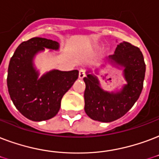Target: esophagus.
I'll return each instance as SVG.
<instances>
[{
	"label": "esophagus",
	"mask_w": 159,
	"mask_h": 159,
	"mask_svg": "<svg viewBox=\"0 0 159 159\" xmlns=\"http://www.w3.org/2000/svg\"><path fill=\"white\" fill-rule=\"evenodd\" d=\"M86 76V71L84 69H80L79 70V78H83Z\"/></svg>",
	"instance_id": "34e87169"
}]
</instances>
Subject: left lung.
<instances>
[{"mask_svg": "<svg viewBox=\"0 0 159 159\" xmlns=\"http://www.w3.org/2000/svg\"><path fill=\"white\" fill-rule=\"evenodd\" d=\"M109 59L125 66L124 75L128 84L117 93H106L99 87L98 78L88 74L83 78L85 112L92 119L110 123L125 115L141 94L146 65L143 53L129 42L120 43Z\"/></svg>", "mask_w": 159, "mask_h": 159, "instance_id": "8db88e82", "label": "left lung"}]
</instances>
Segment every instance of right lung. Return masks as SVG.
Masks as SVG:
<instances>
[{
    "mask_svg": "<svg viewBox=\"0 0 159 159\" xmlns=\"http://www.w3.org/2000/svg\"><path fill=\"white\" fill-rule=\"evenodd\" d=\"M57 50V42L33 37L21 42L10 60L7 88L11 99L21 114L32 121L40 122L55 117L65 93L77 79V70H54L40 79L33 68L34 55L44 48Z\"/></svg>",
    "mask_w": 159,
    "mask_h": 159,
    "instance_id": "1",
    "label": "right lung"
}]
</instances>
